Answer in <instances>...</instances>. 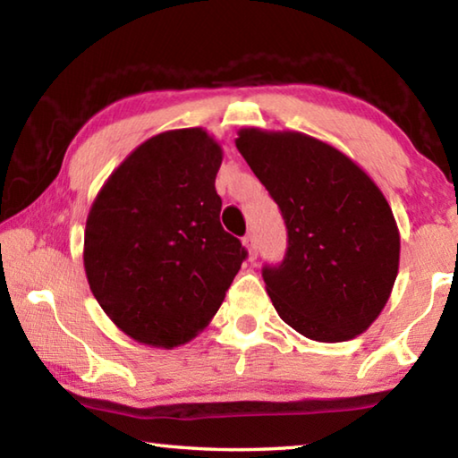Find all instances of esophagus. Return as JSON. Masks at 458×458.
Returning a JSON list of instances; mask_svg holds the SVG:
<instances>
[{"label":"esophagus","instance_id":"obj_1","mask_svg":"<svg viewBox=\"0 0 458 458\" xmlns=\"http://www.w3.org/2000/svg\"><path fill=\"white\" fill-rule=\"evenodd\" d=\"M242 244H244V248L248 250V259L254 260V259L259 257V244H257V238H254V234H246L242 238Z\"/></svg>","mask_w":458,"mask_h":458}]
</instances>
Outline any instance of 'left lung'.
<instances>
[{
	"mask_svg": "<svg viewBox=\"0 0 458 458\" xmlns=\"http://www.w3.org/2000/svg\"><path fill=\"white\" fill-rule=\"evenodd\" d=\"M236 147L281 208L289 248L262 270L281 319L321 344L358 337L390 299L400 232L376 182L337 147L299 131H238Z\"/></svg>",
	"mask_w": 458,
	"mask_h": 458,
	"instance_id": "8db88e82",
	"label": "left lung"
}]
</instances>
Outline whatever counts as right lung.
Listing matches in <instances>:
<instances>
[{"label": "right lung", "mask_w": 458, "mask_h": 458, "mask_svg": "<svg viewBox=\"0 0 458 458\" xmlns=\"http://www.w3.org/2000/svg\"><path fill=\"white\" fill-rule=\"evenodd\" d=\"M222 145L201 127L147 139L108 175L84 228V273L108 319L174 350L208 327L246 250L220 224Z\"/></svg>", "instance_id": "right-lung-1"}]
</instances>
